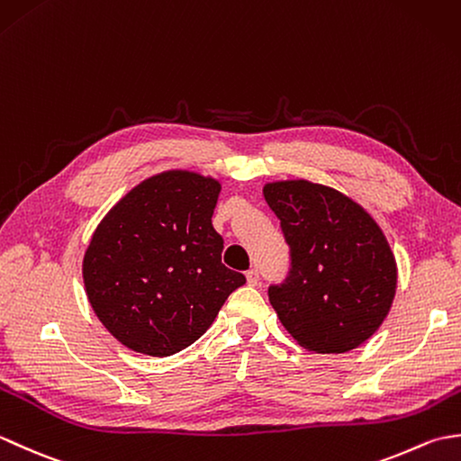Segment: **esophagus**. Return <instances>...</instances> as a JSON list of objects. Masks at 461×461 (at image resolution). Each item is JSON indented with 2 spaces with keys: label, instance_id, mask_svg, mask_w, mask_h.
<instances>
[{
  "label": "esophagus",
  "instance_id": "1",
  "mask_svg": "<svg viewBox=\"0 0 461 461\" xmlns=\"http://www.w3.org/2000/svg\"><path fill=\"white\" fill-rule=\"evenodd\" d=\"M246 277H248V283L251 287H256L258 283H259V271L258 269H249L248 273H246Z\"/></svg>",
  "mask_w": 461,
  "mask_h": 461
}]
</instances>
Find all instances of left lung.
<instances>
[{"instance_id": "1", "label": "left lung", "mask_w": 461, "mask_h": 461, "mask_svg": "<svg viewBox=\"0 0 461 461\" xmlns=\"http://www.w3.org/2000/svg\"><path fill=\"white\" fill-rule=\"evenodd\" d=\"M289 246L269 303L312 352H347L375 335L396 293V261L376 221L345 194L307 180L263 188Z\"/></svg>"}]
</instances>
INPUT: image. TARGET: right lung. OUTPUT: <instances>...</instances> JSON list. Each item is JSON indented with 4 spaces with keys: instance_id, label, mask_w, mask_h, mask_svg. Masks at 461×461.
Masks as SVG:
<instances>
[{
    "instance_id": "right-lung-1",
    "label": "right lung",
    "mask_w": 461,
    "mask_h": 461,
    "mask_svg": "<svg viewBox=\"0 0 461 461\" xmlns=\"http://www.w3.org/2000/svg\"><path fill=\"white\" fill-rule=\"evenodd\" d=\"M220 182L170 170L136 185L106 213L83 259L86 297L134 352L170 357L210 329L246 276L221 263L212 225Z\"/></svg>"
}]
</instances>
